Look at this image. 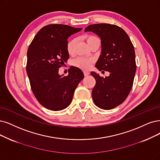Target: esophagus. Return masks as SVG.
Here are the masks:
<instances>
[{
	"label": "esophagus",
	"instance_id": "1",
	"mask_svg": "<svg viewBox=\"0 0 160 160\" xmlns=\"http://www.w3.org/2000/svg\"><path fill=\"white\" fill-rule=\"evenodd\" d=\"M84 76H88V75L90 74V72H88V71H84Z\"/></svg>",
	"mask_w": 160,
	"mask_h": 160
}]
</instances>
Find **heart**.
Returning a JSON list of instances; mask_svg holds the SVG:
<instances>
[{
    "label": "heart",
    "instance_id": "b5f03b06",
    "mask_svg": "<svg viewBox=\"0 0 160 160\" xmlns=\"http://www.w3.org/2000/svg\"><path fill=\"white\" fill-rule=\"evenodd\" d=\"M84 38L86 40L88 45H90L92 41L97 39L96 37L93 36V35H86V36L84 37ZM75 43H76L75 39H71L70 41H68V43L67 45V52L68 54H72L73 53ZM93 62H94V60L93 58L78 57V58H76L75 60L73 61V64L75 67H78L80 69L88 70L92 67V64L93 63Z\"/></svg>",
    "mask_w": 160,
    "mask_h": 160
}]
</instances>
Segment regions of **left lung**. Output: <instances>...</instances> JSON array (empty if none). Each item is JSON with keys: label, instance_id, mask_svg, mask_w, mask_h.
Instances as JSON below:
<instances>
[{"label": "left lung", "instance_id": "left-lung-1", "mask_svg": "<svg viewBox=\"0 0 160 160\" xmlns=\"http://www.w3.org/2000/svg\"><path fill=\"white\" fill-rule=\"evenodd\" d=\"M101 38L102 52L96 67L110 72L101 77L91 72L96 83L92 90L94 103L102 109L109 110L121 104L131 92L137 70L134 46L122 28L109 23H96L86 28Z\"/></svg>", "mask_w": 160, "mask_h": 160}]
</instances>
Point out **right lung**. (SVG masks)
Wrapping results in <instances>:
<instances>
[{"label": "right lung", "instance_id": "1", "mask_svg": "<svg viewBox=\"0 0 160 160\" xmlns=\"http://www.w3.org/2000/svg\"><path fill=\"white\" fill-rule=\"evenodd\" d=\"M81 30L67 25H47L37 33L28 47L26 72L29 83L35 97L47 109L67 108L84 78L82 71L75 67H70L67 76L58 74V68L69 58L68 38Z\"/></svg>", "mask_w": 160, "mask_h": 160}]
</instances>
